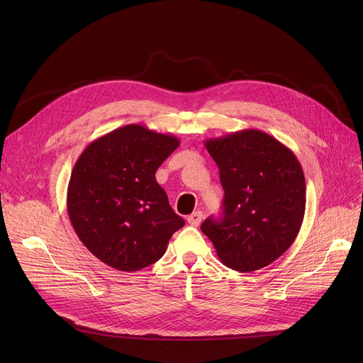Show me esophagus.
<instances>
[{
  "instance_id": "34e87169",
  "label": "esophagus",
  "mask_w": 363,
  "mask_h": 363,
  "mask_svg": "<svg viewBox=\"0 0 363 363\" xmlns=\"http://www.w3.org/2000/svg\"><path fill=\"white\" fill-rule=\"evenodd\" d=\"M201 220H202V213L201 211H194L191 216H188L186 221L188 224H191L192 227H198L201 224Z\"/></svg>"
}]
</instances>
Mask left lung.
Listing matches in <instances>:
<instances>
[{
	"instance_id": "8db88e82",
	"label": "left lung",
	"mask_w": 363,
	"mask_h": 363,
	"mask_svg": "<svg viewBox=\"0 0 363 363\" xmlns=\"http://www.w3.org/2000/svg\"><path fill=\"white\" fill-rule=\"evenodd\" d=\"M220 168L223 217L206 218L224 266L250 273L272 264L296 240L306 210V181L296 155L269 133L244 129L205 140Z\"/></svg>"
}]
</instances>
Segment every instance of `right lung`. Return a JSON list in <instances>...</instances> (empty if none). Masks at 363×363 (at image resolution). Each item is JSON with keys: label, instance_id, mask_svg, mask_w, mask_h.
Wrapping results in <instances>:
<instances>
[{"label": "right lung", "instance_id": "add662e5", "mask_svg": "<svg viewBox=\"0 0 363 363\" xmlns=\"http://www.w3.org/2000/svg\"><path fill=\"white\" fill-rule=\"evenodd\" d=\"M178 146L172 135L126 125L82 152L69 181L67 213L100 262L138 272L158 262L172 234L185 225L155 178Z\"/></svg>", "mask_w": 363, "mask_h": 363}]
</instances>
